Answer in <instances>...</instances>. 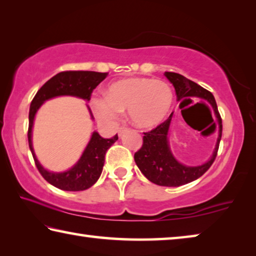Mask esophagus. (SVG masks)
<instances>
[{"mask_svg": "<svg viewBox=\"0 0 256 256\" xmlns=\"http://www.w3.org/2000/svg\"><path fill=\"white\" fill-rule=\"evenodd\" d=\"M128 131V128H124V126H120L118 130V136H122L123 134Z\"/></svg>", "mask_w": 256, "mask_h": 256, "instance_id": "esophagus-1", "label": "esophagus"}]
</instances>
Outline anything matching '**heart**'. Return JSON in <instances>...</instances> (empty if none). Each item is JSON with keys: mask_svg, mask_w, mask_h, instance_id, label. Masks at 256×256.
Listing matches in <instances>:
<instances>
[{"mask_svg": "<svg viewBox=\"0 0 256 256\" xmlns=\"http://www.w3.org/2000/svg\"><path fill=\"white\" fill-rule=\"evenodd\" d=\"M172 92L170 84L150 78H128L107 86L106 96L90 100L94 114L102 123L112 124L128 110L131 122L138 128H152L162 122L170 110Z\"/></svg>", "mask_w": 256, "mask_h": 256, "instance_id": "heart-1", "label": "heart"}]
</instances>
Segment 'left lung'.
<instances>
[{"label":"left lung","mask_w":256,"mask_h":256,"mask_svg":"<svg viewBox=\"0 0 256 256\" xmlns=\"http://www.w3.org/2000/svg\"><path fill=\"white\" fill-rule=\"evenodd\" d=\"M164 76L174 86L177 100L183 98H198L210 104L218 124V138L210 158L202 164L188 166L180 162L172 154L170 146V128L172 112L170 118L150 132L144 133L142 148L134 154L136 166L146 178L160 186H180L198 180L214 164L222 140V122L216 107V99L210 92L196 82L174 72H164ZM214 120V118H212Z\"/></svg>","instance_id":"1"}]
</instances>
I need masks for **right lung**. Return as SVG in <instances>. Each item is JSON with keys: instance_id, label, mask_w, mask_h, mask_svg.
I'll list each match as a JSON object with an SVG mask.
<instances>
[{"instance_id": "obj_1", "label": "right lung", "mask_w": 256, "mask_h": 256, "mask_svg": "<svg viewBox=\"0 0 256 256\" xmlns=\"http://www.w3.org/2000/svg\"><path fill=\"white\" fill-rule=\"evenodd\" d=\"M107 76V73L94 71H66L60 72L50 79L38 90L34 97L29 110L28 142L34 164L42 176L55 188L63 190H84L92 188L102 175L105 164L106 151L118 141V134L110 138H105L94 131L88 144L79 160L71 168L64 172H50L42 166L37 159L32 146V128L36 114L45 102L60 96H71L90 100L92 90ZM90 118L94 120L89 106Z\"/></svg>"}]
</instances>
